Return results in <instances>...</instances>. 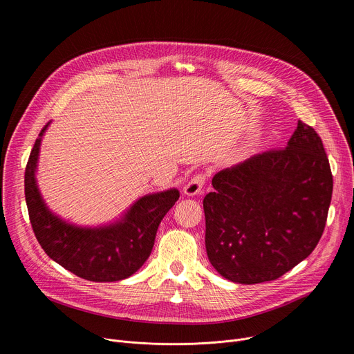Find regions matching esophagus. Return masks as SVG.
<instances>
[{
    "label": "esophagus",
    "instance_id": "obj_1",
    "mask_svg": "<svg viewBox=\"0 0 354 354\" xmlns=\"http://www.w3.org/2000/svg\"><path fill=\"white\" fill-rule=\"evenodd\" d=\"M205 183V175H196L194 176L187 185L183 187V194L187 196H194L202 192V187Z\"/></svg>",
    "mask_w": 354,
    "mask_h": 354
}]
</instances>
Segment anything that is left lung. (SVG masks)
I'll return each instance as SVG.
<instances>
[{
    "mask_svg": "<svg viewBox=\"0 0 354 354\" xmlns=\"http://www.w3.org/2000/svg\"><path fill=\"white\" fill-rule=\"evenodd\" d=\"M203 198L205 247L227 280H277L306 259L323 235L333 176L323 142L299 120L283 151L219 171Z\"/></svg>",
    "mask_w": 354,
    "mask_h": 354,
    "instance_id": "obj_1",
    "label": "left lung"
}]
</instances>
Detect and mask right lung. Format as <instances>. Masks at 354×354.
<instances>
[{
    "label": "right lung",
    "instance_id": "add662e5",
    "mask_svg": "<svg viewBox=\"0 0 354 354\" xmlns=\"http://www.w3.org/2000/svg\"><path fill=\"white\" fill-rule=\"evenodd\" d=\"M50 122L43 127L30 153L24 189L30 222L41 248L55 261L80 278L113 283L135 274L152 252L158 227L175 202L176 188L139 198L119 219L100 227L70 224L50 211L35 172L40 146Z\"/></svg>",
    "mask_w": 354,
    "mask_h": 354
}]
</instances>
